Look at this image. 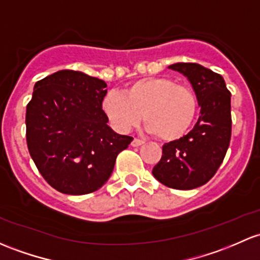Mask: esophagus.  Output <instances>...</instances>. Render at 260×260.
Listing matches in <instances>:
<instances>
[{"label": "esophagus", "mask_w": 260, "mask_h": 260, "mask_svg": "<svg viewBox=\"0 0 260 260\" xmlns=\"http://www.w3.org/2000/svg\"><path fill=\"white\" fill-rule=\"evenodd\" d=\"M144 143V141H142V139H138V138H135L132 141V147H139V146H142V144Z\"/></svg>", "instance_id": "34e87169"}]
</instances>
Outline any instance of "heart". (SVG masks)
Segmentation results:
<instances>
[{
  "instance_id": "1",
  "label": "heart",
  "mask_w": 260,
  "mask_h": 260,
  "mask_svg": "<svg viewBox=\"0 0 260 260\" xmlns=\"http://www.w3.org/2000/svg\"><path fill=\"white\" fill-rule=\"evenodd\" d=\"M103 112L116 129L127 132L142 118L147 131L163 142L184 137L194 122L198 98L192 87L171 77L141 78L128 84L124 94L109 92Z\"/></svg>"
}]
</instances>
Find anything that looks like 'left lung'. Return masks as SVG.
I'll return each mask as SVG.
<instances>
[{
  "label": "left lung",
  "instance_id": "1",
  "mask_svg": "<svg viewBox=\"0 0 260 260\" xmlns=\"http://www.w3.org/2000/svg\"><path fill=\"white\" fill-rule=\"evenodd\" d=\"M169 68L190 82L201 116L188 135L163 146L152 174L173 189H194L214 176L225 157L232 136L231 92L222 76L198 63H174Z\"/></svg>",
  "mask_w": 260,
  "mask_h": 260
}]
</instances>
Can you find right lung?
<instances>
[{"mask_svg": "<svg viewBox=\"0 0 260 260\" xmlns=\"http://www.w3.org/2000/svg\"><path fill=\"white\" fill-rule=\"evenodd\" d=\"M107 84L83 72L62 70L36 82L26 109V138L35 165L64 194L100 189L116 158L133 141L114 132L102 109Z\"/></svg>", "mask_w": 260, "mask_h": 260, "instance_id": "right-lung-1", "label": "right lung"}]
</instances>
